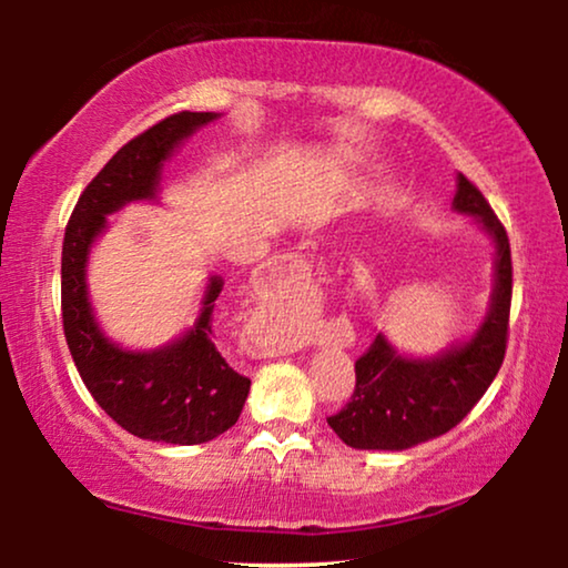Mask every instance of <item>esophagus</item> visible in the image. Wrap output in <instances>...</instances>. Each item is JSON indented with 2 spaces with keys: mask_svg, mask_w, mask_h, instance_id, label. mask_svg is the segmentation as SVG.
Segmentation results:
<instances>
[{
  "mask_svg": "<svg viewBox=\"0 0 568 568\" xmlns=\"http://www.w3.org/2000/svg\"><path fill=\"white\" fill-rule=\"evenodd\" d=\"M294 258H297V255H294Z\"/></svg>",
  "mask_w": 568,
  "mask_h": 568,
  "instance_id": "obj_1",
  "label": "esophagus"
}]
</instances>
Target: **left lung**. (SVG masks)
Instances as JSON below:
<instances>
[{"label": "left lung", "instance_id": "8db88e82", "mask_svg": "<svg viewBox=\"0 0 568 568\" xmlns=\"http://www.w3.org/2000/svg\"><path fill=\"white\" fill-rule=\"evenodd\" d=\"M455 209L476 216L496 243L491 310L468 344L437 359H406L383 333L356 359L352 400L328 416L331 429L354 449H408L463 422L499 372L509 338L511 251L499 216L476 185L457 175Z\"/></svg>", "mask_w": 568, "mask_h": 568}]
</instances>
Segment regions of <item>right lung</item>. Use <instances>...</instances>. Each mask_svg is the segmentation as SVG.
I'll list each match as a JSON object with an SVG mask.
<instances>
[{"instance_id": "obj_1", "label": "right lung", "mask_w": 568, "mask_h": 568, "mask_svg": "<svg viewBox=\"0 0 568 568\" xmlns=\"http://www.w3.org/2000/svg\"><path fill=\"white\" fill-rule=\"evenodd\" d=\"M216 113L168 115L123 144L88 183L67 222L61 247V317L72 359L98 406L139 439L201 445L237 422L251 379L227 364L214 344V302L222 278L206 286L196 325L158 352H123L100 333L88 302L84 263L105 214L136 199H154L160 168L178 142Z\"/></svg>"}]
</instances>
